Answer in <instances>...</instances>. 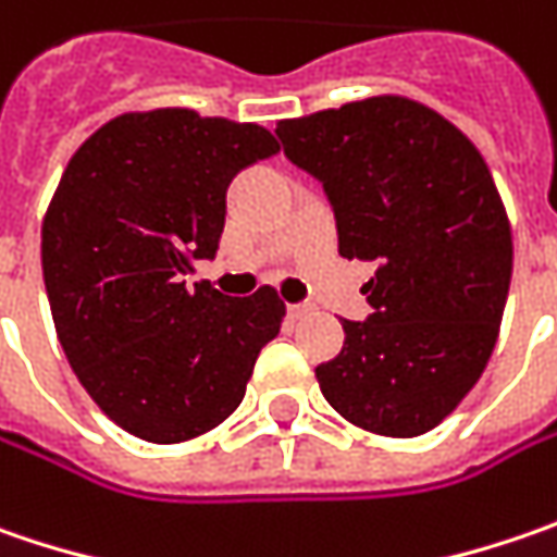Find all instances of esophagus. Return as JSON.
Listing matches in <instances>:
<instances>
[{
  "mask_svg": "<svg viewBox=\"0 0 557 557\" xmlns=\"http://www.w3.org/2000/svg\"><path fill=\"white\" fill-rule=\"evenodd\" d=\"M308 311H311V305H302V302L286 305V314H289V321H302Z\"/></svg>",
  "mask_w": 557,
  "mask_h": 557,
  "instance_id": "34e87169",
  "label": "esophagus"
}]
</instances>
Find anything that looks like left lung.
Returning <instances> with one entry per match:
<instances>
[{
    "mask_svg": "<svg viewBox=\"0 0 557 557\" xmlns=\"http://www.w3.org/2000/svg\"><path fill=\"white\" fill-rule=\"evenodd\" d=\"M283 156L321 183L339 255L376 261L371 314L318 364L324 399L380 436L433 430L480 380L511 283L493 174L443 114L399 96L280 121Z\"/></svg>",
    "mask_w": 557,
    "mask_h": 557,
    "instance_id": "8db88e82",
    "label": "left lung"
}]
</instances>
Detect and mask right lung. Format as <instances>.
<instances>
[{"label":"right lung","instance_id":"obj_1","mask_svg":"<svg viewBox=\"0 0 557 557\" xmlns=\"http://www.w3.org/2000/svg\"><path fill=\"white\" fill-rule=\"evenodd\" d=\"M280 152L258 124L186 109L121 114L67 161L42 221V280L59 343L92 401L149 443L231 418L286 305L186 286L211 261L227 186Z\"/></svg>","mask_w":557,"mask_h":557}]
</instances>
